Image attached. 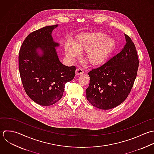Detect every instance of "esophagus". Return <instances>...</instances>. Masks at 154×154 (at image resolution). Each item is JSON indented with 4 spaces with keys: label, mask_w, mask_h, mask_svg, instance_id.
Wrapping results in <instances>:
<instances>
[{
    "label": "esophagus",
    "mask_w": 154,
    "mask_h": 154,
    "mask_svg": "<svg viewBox=\"0 0 154 154\" xmlns=\"http://www.w3.org/2000/svg\"><path fill=\"white\" fill-rule=\"evenodd\" d=\"M83 73H84V69L82 67H79L76 69V71H75L76 75H81Z\"/></svg>",
    "instance_id": "esophagus-1"
}]
</instances>
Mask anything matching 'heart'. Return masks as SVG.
Listing matches in <instances>:
<instances>
[{
  "mask_svg": "<svg viewBox=\"0 0 154 154\" xmlns=\"http://www.w3.org/2000/svg\"><path fill=\"white\" fill-rule=\"evenodd\" d=\"M116 47V40L108 38L106 33L96 32L80 36L73 43L66 44L65 51L66 56L72 59L79 55V51H86V59L94 66L106 63L114 52Z\"/></svg>",
  "mask_w": 154,
  "mask_h": 154,
  "instance_id": "heart-1",
  "label": "heart"
}]
</instances>
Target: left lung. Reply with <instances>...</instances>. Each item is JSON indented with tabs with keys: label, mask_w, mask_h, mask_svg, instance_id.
<instances>
[{
	"label": "left lung",
	"mask_w": 154,
	"mask_h": 154,
	"mask_svg": "<svg viewBox=\"0 0 154 154\" xmlns=\"http://www.w3.org/2000/svg\"><path fill=\"white\" fill-rule=\"evenodd\" d=\"M125 36L127 43L121 52L88 72L90 82L86 98L100 109H111L122 103L136 80L139 64L137 53L131 38Z\"/></svg>",
	"instance_id": "left-lung-1"
}]
</instances>
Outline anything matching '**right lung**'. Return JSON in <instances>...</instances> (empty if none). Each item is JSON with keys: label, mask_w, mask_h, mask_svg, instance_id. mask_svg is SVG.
<instances>
[{"label": "right lung", "mask_w": 154, "mask_h": 154, "mask_svg": "<svg viewBox=\"0 0 154 154\" xmlns=\"http://www.w3.org/2000/svg\"><path fill=\"white\" fill-rule=\"evenodd\" d=\"M57 24L48 26L27 35L19 51L18 68L27 95L36 103L48 106L62 97L66 83L75 76V66H66L59 60L51 32ZM43 51L39 55L37 49Z\"/></svg>", "instance_id": "right-lung-1"}]
</instances>
